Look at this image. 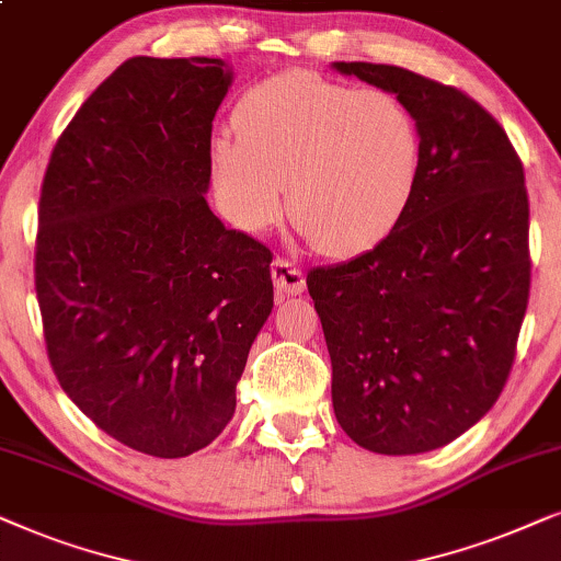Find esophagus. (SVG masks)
<instances>
[{"label":"esophagus","mask_w":561,"mask_h":561,"mask_svg":"<svg viewBox=\"0 0 561 561\" xmlns=\"http://www.w3.org/2000/svg\"><path fill=\"white\" fill-rule=\"evenodd\" d=\"M272 282L279 295H300L305 293V276L300 266L289 264L285 259H274L272 264Z\"/></svg>","instance_id":"34e87169"}]
</instances>
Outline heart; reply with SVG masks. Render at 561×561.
Returning a JSON list of instances; mask_svg holds the SVG:
<instances>
[{
	"instance_id": "1",
	"label": "heart",
	"mask_w": 561,
	"mask_h": 561,
	"mask_svg": "<svg viewBox=\"0 0 561 561\" xmlns=\"http://www.w3.org/2000/svg\"><path fill=\"white\" fill-rule=\"evenodd\" d=\"M236 133L213 138V182L230 218L264 233L285 213L331 256L375 249L398 228L421 171L415 117L385 89H351L310 71L253 87Z\"/></svg>"
}]
</instances>
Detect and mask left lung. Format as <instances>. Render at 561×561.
Wrapping results in <instances>:
<instances>
[{"instance_id": "8db88e82", "label": "left lung", "mask_w": 561, "mask_h": 561, "mask_svg": "<svg viewBox=\"0 0 561 561\" xmlns=\"http://www.w3.org/2000/svg\"><path fill=\"white\" fill-rule=\"evenodd\" d=\"M331 66L398 96L421 133L398 228L308 274L335 417L375 454L442 449L495 405L511 375L531 287L524 167L497 119L459 89L400 66Z\"/></svg>"}]
</instances>
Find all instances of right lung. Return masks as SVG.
Returning a JSON list of instances; mask_svg holds the SVG:
<instances>
[{"mask_svg": "<svg viewBox=\"0 0 561 561\" xmlns=\"http://www.w3.org/2000/svg\"><path fill=\"white\" fill-rule=\"evenodd\" d=\"M222 58L136 56L58 138L41 190L35 293L73 405L148 457L205 449L236 413L272 316V251L210 210Z\"/></svg>", "mask_w": 561, "mask_h": 561, "instance_id": "1", "label": "right lung"}]
</instances>
